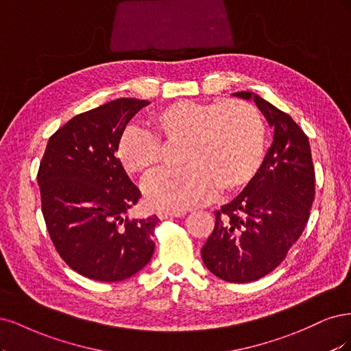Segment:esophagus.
<instances>
[{"label": "esophagus", "instance_id": "esophagus-1", "mask_svg": "<svg viewBox=\"0 0 351 351\" xmlns=\"http://www.w3.org/2000/svg\"><path fill=\"white\" fill-rule=\"evenodd\" d=\"M186 214L185 210H159L157 211V216L159 219H169V217H184Z\"/></svg>", "mask_w": 351, "mask_h": 351}]
</instances>
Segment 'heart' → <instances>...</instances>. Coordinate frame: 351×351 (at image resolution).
Here are the masks:
<instances>
[{
  "instance_id": "1",
  "label": "heart",
  "mask_w": 351,
  "mask_h": 351,
  "mask_svg": "<svg viewBox=\"0 0 351 351\" xmlns=\"http://www.w3.org/2000/svg\"><path fill=\"white\" fill-rule=\"evenodd\" d=\"M152 131L130 127L118 144V157L132 176H147L160 165L163 144L184 141V167L147 180L152 206L185 210L208 202L219 188L230 194L256 176L265 157L267 130L261 112L245 100L175 101L150 114Z\"/></svg>"
}]
</instances>
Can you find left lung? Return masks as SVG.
<instances>
[{
	"label": "left lung",
	"mask_w": 351,
	"mask_h": 351,
	"mask_svg": "<svg viewBox=\"0 0 351 351\" xmlns=\"http://www.w3.org/2000/svg\"><path fill=\"white\" fill-rule=\"evenodd\" d=\"M274 138L256 176L229 204L214 211L216 224L201 250L204 265L229 282H251L286 258L308 223L315 197L311 145L290 115L251 92Z\"/></svg>",
	"instance_id": "8db88e82"
}]
</instances>
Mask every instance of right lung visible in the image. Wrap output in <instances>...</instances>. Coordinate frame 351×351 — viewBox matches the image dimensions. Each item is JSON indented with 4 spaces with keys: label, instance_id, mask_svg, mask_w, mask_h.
I'll list each match as a JSON object with an SVG mask.
<instances>
[{
    "label": "right lung",
    "instance_id": "add662e5",
    "mask_svg": "<svg viewBox=\"0 0 351 351\" xmlns=\"http://www.w3.org/2000/svg\"><path fill=\"white\" fill-rule=\"evenodd\" d=\"M147 100L122 97L74 117L47 144L38 172L56 252L78 274L121 281L153 256L157 216L128 219L141 198L117 157L127 123Z\"/></svg>",
    "mask_w": 351,
    "mask_h": 351
}]
</instances>
